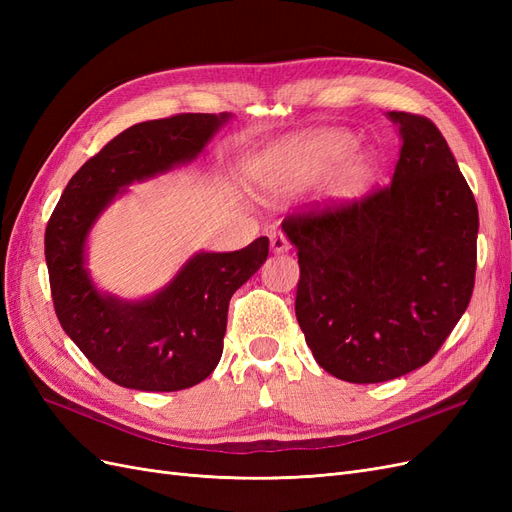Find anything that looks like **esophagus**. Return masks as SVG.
Returning <instances> with one entry per match:
<instances>
[{"label": "esophagus", "mask_w": 512, "mask_h": 512, "mask_svg": "<svg viewBox=\"0 0 512 512\" xmlns=\"http://www.w3.org/2000/svg\"><path fill=\"white\" fill-rule=\"evenodd\" d=\"M269 241H271L273 254H284V252L290 250V243H288V239L282 235V232H271Z\"/></svg>", "instance_id": "esophagus-1"}]
</instances>
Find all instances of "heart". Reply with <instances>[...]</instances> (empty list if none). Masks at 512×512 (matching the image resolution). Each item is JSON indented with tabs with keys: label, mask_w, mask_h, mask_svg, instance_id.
I'll use <instances>...</instances> for the list:
<instances>
[{
	"label": "heart",
	"mask_w": 512,
	"mask_h": 512,
	"mask_svg": "<svg viewBox=\"0 0 512 512\" xmlns=\"http://www.w3.org/2000/svg\"><path fill=\"white\" fill-rule=\"evenodd\" d=\"M356 149V138L342 130H318L297 138L290 145L262 153L252 168L256 188L269 196L290 194L342 164ZM369 170L367 156L352 164V175L363 177Z\"/></svg>",
	"instance_id": "heart-1"
}]
</instances>
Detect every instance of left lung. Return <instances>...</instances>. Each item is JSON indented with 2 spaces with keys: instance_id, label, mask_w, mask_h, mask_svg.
Wrapping results in <instances>:
<instances>
[{
  "instance_id": "obj_1",
  "label": "left lung",
  "mask_w": 512,
  "mask_h": 512,
  "mask_svg": "<svg viewBox=\"0 0 512 512\" xmlns=\"http://www.w3.org/2000/svg\"><path fill=\"white\" fill-rule=\"evenodd\" d=\"M386 117L401 141L391 185L282 224L299 254L305 342L324 371L354 384L429 363L466 312L476 273L478 207L444 136L421 115Z\"/></svg>"
}]
</instances>
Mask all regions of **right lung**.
<instances>
[{
    "instance_id": "obj_1",
    "label": "right lung",
    "mask_w": 512,
    "mask_h": 512,
    "mask_svg": "<svg viewBox=\"0 0 512 512\" xmlns=\"http://www.w3.org/2000/svg\"><path fill=\"white\" fill-rule=\"evenodd\" d=\"M230 119L185 113L123 130L70 179L46 226L59 324L108 380L126 389H190L218 367L230 297L267 260L269 239L237 252H196L158 292L121 299L100 290L87 269L89 232L128 185L194 162Z\"/></svg>"
}]
</instances>
